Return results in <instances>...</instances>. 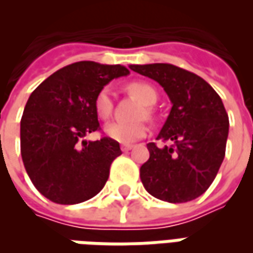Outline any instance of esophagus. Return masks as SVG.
Instances as JSON below:
<instances>
[{"label":"esophagus","mask_w":253,"mask_h":253,"mask_svg":"<svg viewBox=\"0 0 253 253\" xmlns=\"http://www.w3.org/2000/svg\"><path fill=\"white\" fill-rule=\"evenodd\" d=\"M132 148H134L132 145H122V146H121L122 152H125V153H126V152H130Z\"/></svg>","instance_id":"1"}]
</instances>
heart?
<instances>
[{
    "label": "heart",
    "mask_w": 253,
    "mask_h": 253,
    "mask_svg": "<svg viewBox=\"0 0 253 253\" xmlns=\"http://www.w3.org/2000/svg\"><path fill=\"white\" fill-rule=\"evenodd\" d=\"M128 93L135 96L145 107L141 108L138 118H152L153 111L150 105L157 101V92L156 89L148 83L143 81H132L126 85ZM114 103L111 97V92L108 88H103L94 99V111L100 119H108L112 114ZM104 132L107 137L115 142L128 145L141 139L146 135L148 126L145 122H134V123H122V122H111L104 127Z\"/></svg>",
    "instance_id": "1"
}]
</instances>
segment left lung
<instances>
[{"label":"left lung","instance_id":"1","mask_svg":"<svg viewBox=\"0 0 253 253\" xmlns=\"http://www.w3.org/2000/svg\"><path fill=\"white\" fill-rule=\"evenodd\" d=\"M130 69L157 81L172 103L157 135L172 145L148 143L150 157L139 169L143 187L169 203L192 201L210 187L225 157L229 118L222 100L203 78L175 65H130Z\"/></svg>","mask_w":253,"mask_h":253}]
</instances>
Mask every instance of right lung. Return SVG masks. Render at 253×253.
Segmentation results:
<instances>
[{
    "label": "right lung",
    "mask_w": 253,
    "mask_h": 253,
    "mask_svg": "<svg viewBox=\"0 0 253 253\" xmlns=\"http://www.w3.org/2000/svg\"><path fill=\"white\" fill-rule=\"evenodd\" d=\"M128 73L122 65L81 61L59 69L31 93L20 122L21 157L47 199L76 205L103 190L121 146L108 137L86 141L85 135L100 128L97 93Z\"/></svg>",
    "instance_id": "add662e5"
}]
</instances>
